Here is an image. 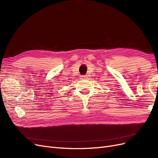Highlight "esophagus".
I'll list each match as a JSON object with an SVG mask.
<instances>
[{"label": "esophagus", "instance_id": "1", "mask_svg": "<svg viewBox=\"0 0 158 158\" xmlns=\"http://www.w3.org/2000/svg\"><path fill=\"white\" fill-rule=\"evenodd\" d=\"M85 78H87V77H86V76H80V79L81 80H85Z\"/></svg>", "mask_w": 158, "mask_h": 158}]
</instances>
